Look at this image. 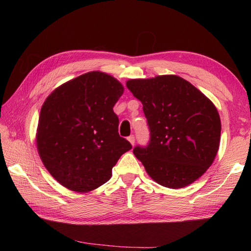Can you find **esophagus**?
<instances>
[{"instance_id":"1","label":"esophagus","mask_w":251,"mask_h":251,"mask_svg":"<svg viewBox=\"0 0 251 251\" xmlns=\"http://www.w3.org/2000/svg\"><path fill=\"white\" fill-rule=\"evenodd\" d=\"M128 141L131 143V146L135 145V137H134V135H131V136L128 137Z\"/></svg>"}]
</instances>
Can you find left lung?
<instances>
[{"label":"left lung","mask_w":251,"mask_h":251,"mask_svg":"<svg viewBox=\"0 0 251 251\" xmlns=\"http://www.w3.org/2000/svg\"><path fill=\"white\" fill-rule=\"evenodd\" d=\"M126 86L141 101L150 129L149 145L134 149L148 175L169 189L201 177L219 150L221 121L215 104L177 75L129 79Z\"/></svg>","instance_id":"obj_1"}]
</instances>
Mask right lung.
Listing matches in <instances>:
<instances>
[{"mask_svg":"<svg viewBox=\"0 0 251 251\" xmlns=\"http://www.w3.org/2000/svg\"><path fill=\"white\" fill-rule=\"evenodd\" d=\"M124 87L93 71L57 87L42 105L36 146L44 166L65 188L86 193L112 176L131 145L119 135L113 106Z\"/></svg>","mask_w":251,"mask_h":251,"instance_id":"add662e5","label":"right lung"}]
</instances>
